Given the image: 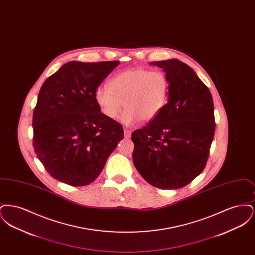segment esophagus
Wrapping results in <instances>:
<instances>
[{
    "instance_id": "34e87169",
    "label": "esophagus",
    "mask_w": 255,
    "mask_h": 255,
    "mask_svg": "<svg viewBox=\"0 0 255 255\" xmlns=\"http://www.w3.org/2000/svg\"><path fill=\"white\" fill-rule=\"evenodd\" d=\"M124 136L126 138H129L131 136V131L130 130H127V129H124Z\"/></svg>"
}]
</instances>
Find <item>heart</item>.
<instances>
[{
    "instance_id": "heart-1",
    "label": "heart",
    "mask_w": 255,
    "mask_h": 255,
    "mask_svg": "<svg viewBox=\"0 0 255 255\" xmlns=\"http://www.w3.org/2000/svg\"><path fill=\"white\" fill-rule=\"evenodd\" d=\"M169 82L162 72L133 69L118 73L108 82V88H98L95 95L101 113L109 120H117L123 109L125 124L154 121L165 107Z\"/></svg>"
}]
</instances>
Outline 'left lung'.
Wrapping results in <instances>:
<instances>
[{"instance_id": "obj_1", "label": "left lung", "mask_w": 255, "mask_h": 255, "mask_svg": "<svg viewBox=\"0 0 255 255\" xmlns=\"http://www.w3.org/2000/svg\"><path fill=\"white\" fill-rule=\"evenodd\" d=\"M163 69L168 102L158 117L132 133L133 161L141 177L160 189H178L206 167L215 132L209 89L178 59L150 63Z\"/></svg>"}]
</instances>
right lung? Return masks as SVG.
Here are the masks:
<instances>
[{"label":"right lung","instance_id":"1","mask_svg":"<svg viewBox=\"0 0 255 255\" xmlns=\"http://www.w3.org/2000/svg\"><path fill=\"white\" fill-rule=\"evenodd\" d=\"M120 61H71L43 83L33 111V148L49 175L73 186L94 182L119 142L122 124L96 102L97 87Z\"/></svg>","mask_w":255,"mask_h":255}]
</instances>
